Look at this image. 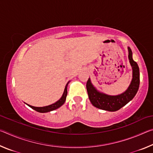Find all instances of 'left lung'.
Listing matches in <instances>:
<instances>
[{"instance_id": "1", "label": "left lung", "mask_w": 153, "mask_h": 153, "mask_svg": "<svg viewBox=\"0 0 153 153\" xmlns=\"http://www.w3.org/2000/svg\"><path fill=\"white\" fill-rule=\"evenodd\" d=\"M128 49V59L132 67V79L125 92L116 96L106 94L98 91L93 86L89 78L86 83V88L89 99L93 106L100 109L108 111H116L133 99L138 92L140 85V71L138 64L133 60L132 52Z\"/></svg>"}]
</instances>
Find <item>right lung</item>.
Listing matches in <instances>:
<instances>
[{
    "instance_id": "1",
    "label": "right lung",
    "mask_w": 153,
    "mask_h": 153,
    "mask_svg": "<svg viewBox=\"0 0 153 153\" xmlns=\"http://www.w3.org/2000/svg\"><path fill=\"white\" fill-rule=\"evenodd\" d=\"M69 82H68V83L66 84L65 88V90H64V92H63V94L62 95L61 98L59 100H57L56 102L53 103V104L50 105L48 106H45V107H33V106H31L30 105H27H27L29 106L30 107L33 108V110L38 111V112L39 113H47V112H50V111L56 109V108L61 107V106L64 104L65 102L67 94V85H68Z\"/></svg>"
}]
</instances>
